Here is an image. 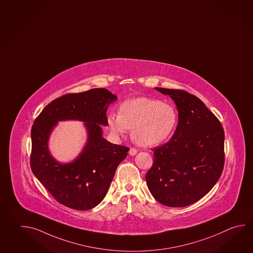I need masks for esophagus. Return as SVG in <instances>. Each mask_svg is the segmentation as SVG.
<instances>
[{"mask_svg":"<svg viewBox=\"0 0 253 253\" xmlns=\"http://www.w3.org/2000/svg\"><path fill=\"white\" fill-rule=\"evenodd\" d=\"M137 152H138V151H137V150L134 149V148H130V149H129V153L130 156H134V155L137 154Z\"/></svg>","mask_w":253,"mask_h":253,"instance_id":"34e87169","label":"esophagus"}]
</instances>
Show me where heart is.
I'll list each match as a JSON object with an SVG mask.
<instances>
[{"label": "heart", "mask_w": 253, "mask_h": 253, "mask_svg": "<svg viewBox=\"0 0 253 253\" xmlns=\"http://www.w3.org/2000/svg\"><path fill=\"white\" fill-rule=\"evenodd\" d=\"M109 127L124 135L132 129V138L142 146H154L164 142L173 133L177 114L170 103L149 97L127 100L121 103L119 114H109Z\"/></svg>", "instance_id": "b5f03b06"}]
</instances>
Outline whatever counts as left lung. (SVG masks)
<instances>
[{"label": "left lung", "instance_id": "1", "mask_svg": "<svg viewBox=\"0 0 253 253\" xmlns=\"http://www.w3.org/2000/svg\"><path fill=\"white\" fill-rule=\"evenodd\" d=\"M169 95L178 111L175 133L153 149L147 185L157 201L185 207L206 196L224 166V131L216 116L195 95L179 89L156 87Z\"/></svg>", "mask_w": 253, "mask_h": 253}]
</instances>
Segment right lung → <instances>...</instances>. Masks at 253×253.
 Wrapping results in <instances>:
<instances>
[{
    "label": "right lung",
    "mask_w": 253,
    "mask_h": 253,
    "mask_svg": "<svg viewBox=\"0 0 253 253\" xmlns=\"http://www.w3.org/2000/svg\"><path fill=\"white\" fill-rule=\"evenodd\" d=\"M117 99L107 89L94 88L67 93L47 104L31 127V168L33 174L58 203L75 210H89L106 196L119 164L129 148L103 139L101 125H107L106 111ZM78 119L88 129L87 145L71 164L51 157L47 141L58 120Z\"/></svg>",
    "instance_id": "1"
}]
</instances>
